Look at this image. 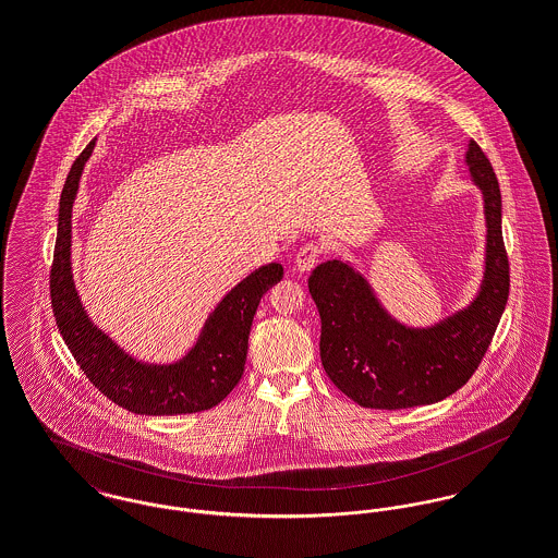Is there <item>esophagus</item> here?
I'll return each mask as SVG.
<instances>
[{
    "label": "esophagus",
    "mask_w": 558,
    "mask_h": 558,
    "mask_svg": "<svg viewBox=\"0 0 558 558\" xmlns=\"http://www.w3.org/2000/svg\"><path fill=\"white\" fill-rule=\"evenodd\" d=\"M318 257V244H316V242H305V244L299 248L296 257H294V266H296V270H301V272H307V270H312V268L316 266Z\"/></svg>",
    "instance_id": "esophagus-1"
}]
</instances>
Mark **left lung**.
<instances>
[{
    "label": "left lung",
    "mask_w": 558,
    "mask_h": 558,
    "mask_svg": "<svg viewBox=\"0 0 558 558\" xmlns=\"http://www.w3.org/2000/svg\"><path fill=\"white\" fill-rule=\"evenodd\" d=\"M466 165L483 197L487 232L483 279L464 310L432 326H405L383 307L369 281L350 262L328 259L310 277L322 319L324 372L363 408L398 410L449 398L475 374L496 332L509 296L500 189L473 140Z\"/></svg>",
    "instance_id": "8db88e82"
}]
</instances>
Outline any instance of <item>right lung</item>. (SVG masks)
<instances>
[{
	"label": "right lung",
	"mask_w": 558,
	"mask_h": 558,
	"mask_svg": "<svg viewBox=\"0 0 558 558\" xmlns=\"http://www.w3.org/2000/svg\"><path fill=\"white\" fill-rule=\"evenodd\" d=\"M94 146L96 140L73 162L60 197L51 266V307L60 335L87 380L113 403L150 416L208 410L239 385L251 322L262 296L283 279V266L277 262L259 266L232 288L204 322L195 345L180 361L167 365L137 361L87 318L73 279V204Z\"/></svg>",
	"instance_id": "right-lung-1"
}]
</instances>
